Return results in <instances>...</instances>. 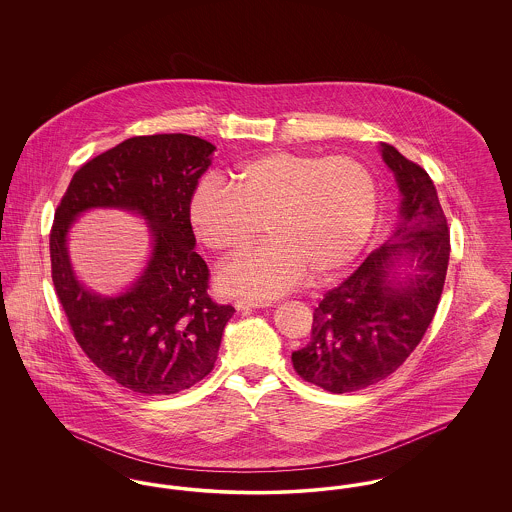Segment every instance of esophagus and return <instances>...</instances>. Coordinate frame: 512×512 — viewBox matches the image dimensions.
Wrapping results in <instances>:
<instances>
[{"mask_svg": "<svg viewBox=\"0 0 512 512\" xmlns=\"http://www.w3.org/2000/svg\"><path fill=\"white\" fill-rule=\"evenodd\" d=\"M238 311H245V309H259V307H267V301H257V299H236L234 301Z\"/></svg>", "mask_w": 512, "mask_h": 512, "instance_id": "1", "label": "esophagus"}]
</instances>
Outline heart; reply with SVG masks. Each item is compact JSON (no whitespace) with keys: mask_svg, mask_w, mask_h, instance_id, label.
Instances as JSON below:
<instances>
[{"mask_svg":"<svg viewBox=\"0 0 512 512\" xmlns=\"http://www.w3.org/2000/svg\"><path fill=\"white\" fill-rule=\"evenodd\" d=\"M378 211L372 172L347 155L274 151L238 167L234 184L205 176L190 219L209 249L236 257L261 236L268 242L220 272V286L257 299L276 297L347 267L366 244Z\"/></svg>","mask_w":512,"mask_h":512,"instance_id":"b5f03b06","label":"heart"}]
</instances>
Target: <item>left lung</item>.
Listing matches in <instances>:
<instances>
[{"mask_svg":"<svg viewBox=\"0 0 512 512\" xmlns=\"http://www.w3.org/2000/svg\"><path fill=\"white\" fill-rule=\"evenodd\" d=\"M399 190L401 217L391 240L374 249L313 313L311 341L293 351L295 372L332 393L365 390L388 378L424 338L438 309L449 263V226L432 178L393 146H382ZM403 252L419 274L403 287L387 280Z\"/></svg>","mask_w":512,"mask_h":512,"instance_id":"obj_1","label":"left lung"}]
</instances>
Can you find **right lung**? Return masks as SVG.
I'll list each match as a JSON object with an SVG mask.
<instances>
[{"label": "right lung", "instance_id": "right-lung-1", "mask_svg": "<svg viewBox=\"0 0 512 512\" xmlns=\"http://www.w3.org/2000/svg\"><path fill=\"white\" fill-rule=\"evenodd\" d=\"M215 146L188 134L128 138L74 172L49 232L51 280L74 340L126 390L171 395L215 366L232 305L211 299L209 267L194 251L190 201ZM92 206L146 216L154 255L145 276L119 298L88 293L66 255L70 222Z\"/></svg>", "mask_w": 512, "mask_h": 512}]
</instances>
